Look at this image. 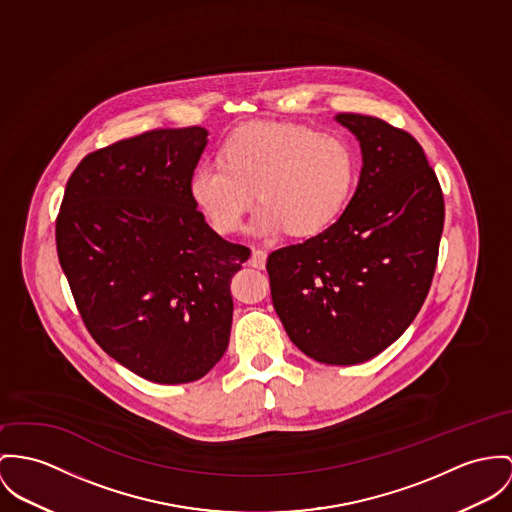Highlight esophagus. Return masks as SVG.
Segmentation results:
<instances>
[{"label": "esophagus", "mask_w": 512, "mask_h": 512, "mask_svg": "<svg viewBox=\"0 0 512 512\" xmlns=\"http://www.w3.org/2000/svg\"><path fill=\"white\" fill-rule=\"evenodd\" d=\"M265 263H267V253L263 249H253L249 257V265L255 269H265Z\"/></svg>", "instance_id": "obj_1"}]
</instances>
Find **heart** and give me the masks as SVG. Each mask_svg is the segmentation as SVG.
Here are the masks:
<instances>
[{
	"mask_svg": "<svg viewBox=\"0 0 512 512\" xmlns=\"http://www.w3.org/2000/svg\"><path fill=\"white\" fill-rule=\"evenodd\" d=\"M358 177L353 144L292 122H251L230 132L220 161H202L189 195L218 234H234L259 195L253 236L312 237L345 210Z\"/></svg>",
	"mask_w": 512,
	"mask_h": 512,
	"instance_id": "b5f03b06",
	"label": "heart"
}]
</instances>
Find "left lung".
<instances>
[{
	"label": "left lung",
	"instance_id": "left-lung-1",
	"mask_svg": "<svg viewBox=\"0 0 512 512\" xmlns=\"http://www.w3.org/2000/svg\"><path fill=\"white\" fill-rule=\"evenodd\" d=\"M362 152L341 218L267 259L290 341L323 364L349 366L397 341L433 282L444 228L440 183L421 144L382 118L341 113Z\"/></svg>",
	"mask_w": 512,
	"mask_h": 512
}]
</instances>
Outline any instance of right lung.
Here are the masks:
<instances>
[{"mask_svg": "<svg viewBox=\"0 0 512 512\" xmlns=\"http://www.w3.org/2000/svg\"><path fill=\"white\" fill-rule=\"evenodd\" d=\"M208 132L159 128L95 150L68 179L56 249L95 343L156 384L202 378L230 343L245 245L218 236L189 195Z\"/></svg>", "mask_w": 512, "mask_h": 512, "instance_id": "1", "label": "right lung"}]
</instances>
